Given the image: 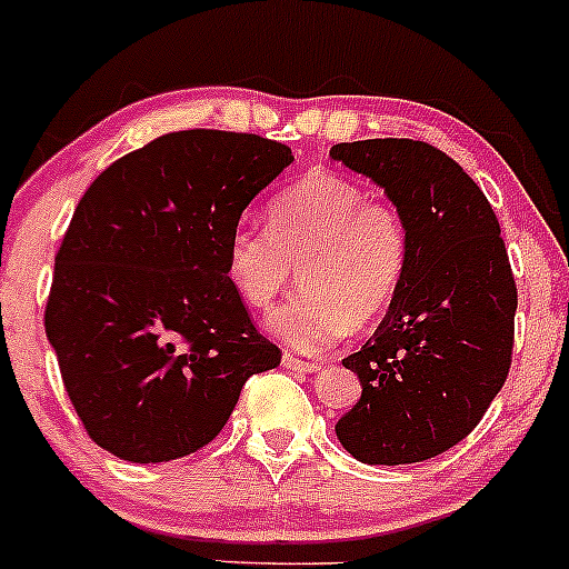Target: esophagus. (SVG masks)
I'll use <instances>...</instances> for the list:
<instances>
[{"mask_svg": "<svg viewBox=\"0 0 569 569\" xmlns=\"http://www.w3.org/2000/svg\"><path fill=\"white\" fill-rule=\"evenodd\" d=\"M282 362H284V368L298 370V373H315V370L322 368L315 360H301V357H292V355H284Z\"/></svg>", "mask_w": 569, "mask_h": 569, "instance_id": "esophagus-1", "label": "esophagus"}]
</instances>
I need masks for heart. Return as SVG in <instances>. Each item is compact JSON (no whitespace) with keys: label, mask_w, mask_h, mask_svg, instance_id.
<instances>
[{"label":"heart","mask_w":569,"mask_h":569,"mask_svg":"<svg viewBox=\"0 0 569 569\" xmlns=\"http://www.w3.org/2000/svg\"><path fill=\"white\" fill-rule=\"evenodd\" d=\"M408 226L395 203L360 182L315 169L268 203V226L236 222L226 244L228 282L252 309H268L303 277V290L266 319L287 347L328 352L373 322L408 268Z\"/></svg>","instance_id":"heart-1"}]
</instances>
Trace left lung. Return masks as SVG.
I'll return each instance as SVG.
<instances>
[{"mask_svg": "<svg viewBox=\"0 0 569 569\" xmlns=\"http://www.w3.org/2000/svg\"><path fill=\"white\" fill-rule=\"evenodd\" d=\"M385 188L408 226V268L387 317L343 357L362 395L336 425L366 465H411L468 438L508 379L516 282L495 209L455 158L413 139L330 147Z\"/></svg>", "mask_w": 569, "mask_h": 569, "instance_id": "1", "label": "left lung"}]
</instances>
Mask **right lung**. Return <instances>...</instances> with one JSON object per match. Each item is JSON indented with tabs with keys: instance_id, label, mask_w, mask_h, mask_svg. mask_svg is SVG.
<instances>
[{
	"instance_id": "add662e5",
	"label": "right lung",
	"mask_w": 569,
	"mask_h": 569,
	"mask_svg": "<svg viewBox=\"0 0 569 569\" xmlns=\"http://www.w3.org/2000/svg\"><path fill=\"white\" fill-rule=\"evenodd\" d=\"M292 163L273 139L174 131L101 171L56 254L44 333L93 443L129 462L207 446L282 352L228 282L241 212Z\"/></svg>"
}]
</instances>
